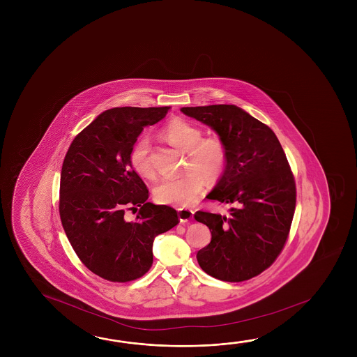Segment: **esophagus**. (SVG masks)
I'll return each instance as SVG.
<instances>
[{
  "instance_id": "obj_1",
  "label": "esophagus",
  "mask_w": 357,
  "mask_h": 357,
  "mask_svg": "<svg viewBox=\"0 0 357 357\" xmlns=\"http://www.w3.org/2000/svg\"><path fill=\"white\" fill-rule=\"evenodd\" d=\"M178 215H179L181 222H190L193 219L194 211L192 209H187V208H181V209H178Z\"/></svg>"
}]
</instances>
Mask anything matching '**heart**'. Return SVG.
I'll use <instances>...</instances> for the list:
<instances>
[{
    "mask_svg": "<svg viewBox=\"0 0 357 357\" xmlns=\"http://www.w3.org/2000/svg\"><path fill=\"white\" fill-rule=\"evenodd\" d=\"M203 132L181 118L170 121L162 130L160 137L172 146L187 151L184 163L185 172L176 178H164L153 189V197L159 204L188 205L197 198L206 181H216L225 169L228 149L219 135L202 137ZM132 169L142 178L152 179L154 168L151 160V142L141 137L129 151Z\"/></svg>",
    "mask_w": 357,
    "mask_h": 357,
    "instance_id": "obj_1",
    "label": "heart"
}]
</instances>
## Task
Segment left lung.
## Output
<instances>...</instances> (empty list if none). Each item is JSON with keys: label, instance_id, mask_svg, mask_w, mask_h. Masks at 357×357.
Segmentation results:
<instances>
[{"label": "left lung", "instance_id": "obj_1", "mask_svg": "<svg viewBox=\"0 0 357 357\" xmlns=\"http://www.w3.org/2000/svg\"><path fill=\"white\" fill-rule=\"evenodd\" d=\"M211 126L227 144L228 160L209 200L230 206L228 215L198 211L211 241L197 254L205 273L219 280H249L270 268L287 244L296 205V185L274 132L233 105L184 107Z\"/></svg>", "mask_w": 357, "mask_h": 357}]
</instances>
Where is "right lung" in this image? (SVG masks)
<instances>
[{
  "mask_svg": "<svg viewBox=\"0 0 357 357\" xmlns=\"http://www.w3.org/2000/svg\"><path fill=\"white\" fill-rule=\"evenodd\" d=\"M170 107L103 112L70 143L61 170L59 216L83 265L113 282L137 280L153 264V240L174 228L178 211L148 203L149 190L129 163L130 146ZM135 211V221L125 213Z\"/></svg>",
  "mask_w": 357,
  "mask_h": 357,
  "instance_id": "1",
  "label": "right lung"
}]
</instances>
